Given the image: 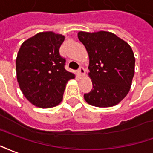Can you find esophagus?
<instances>
[{
    "label": "esophagus",
    "instance_id": "esophagus-1",
    "mask_svg": "<svg viewBox=\"0 0 153 153\" xmlns=\"http://www.w3.org/2000/svg\"><path fill=\"white\" fill-rule=\"evenodd\" d=\"M85 70L84 69V68H80V69L78 70V74L81 77H83L85 76Z\"/></svg>",
    "mask_w": 153,
    "mask_h": 153
}]
</instances>
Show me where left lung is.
<instances>
[{
	"instance_id": "obj_1",
	"label": "left lung",
	"mask_w": 153,
	"mask_h": 153,
	"mask_svg": "<svg viewBox=\"0 0 153 153\" xmlns=\"http://www.w3.org/2000/svg\"><path fill=\"white\" fill-rule=\"evenodd\" d=\"M77 36L87 51L88 76L93 85L85 100L99 108L117 105L129 93L134 75L135 58L130 45L106 31H80Z\"/></svg>"
}]
</instances>
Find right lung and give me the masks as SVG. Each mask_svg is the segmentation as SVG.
Listing matches in <instances>:
<instances>
[{
  "label": "right lung",
  "mask_w": 153,
  "mask_h": 153,
  "mask_svg": "<svg viewBox=\"0 0 153 153\" xmlns=\"http://www.w3.org/2000/svg\"><path fill=\"white\" fill-rule=\"evenodd\" d=\"M65 36L39 32L21 45L16 58V76L23 95L32 104L51 108L63 100L67 83L75 74L64 68L59 47Z\"/></svg>",
  "instance_id": "1"
}]
</instances>
